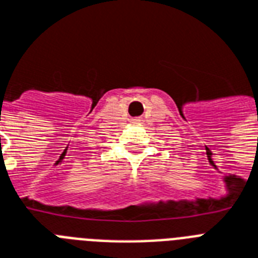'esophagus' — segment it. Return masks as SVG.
<instances>
[{"mask_svg":"<svg viewBox=\"0 0 258 258\" xmlns=\"http://www.w3.org/2000/svg\"><path fill=\"white\" fill-rule=\"evenodd\" d=\"M136 121H139V119H136Z\"/></svg>","mask_w":258,"mask_h":258,"instance_id":"esophagus-1","label":"esophagus"}]
</instances>
